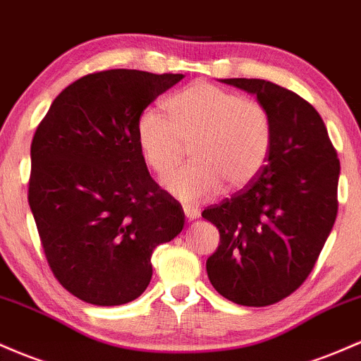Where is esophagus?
I'll return each instance as SVG.
<instances>
[{
  "instance_id": "1",
  "label": "esophagus",
  "mask_w": 361,
  "mask_h": 361,
  "mask_svg": "<svg viewBox=\"0 0 361 361\" xmlns=\"http://www.w3.org/2000/svg\"><path fill=\"white\" fill-rule=\"evenodd\" d=\"M183 212H185V216H187L188 221H195V219H199V217H200V211H199V209L190 207V205H185Z\"/></svg>"
}]
</instances>
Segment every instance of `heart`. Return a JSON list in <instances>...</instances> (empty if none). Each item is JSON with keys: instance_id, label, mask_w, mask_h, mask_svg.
I'll return each mask as SVG.
<instances>
[{"instance_id": "1", "label": "heart", "mask_w": 361, "mask_h": 361, "mask_svg": "<svg viewBox=\"0 0 361 361\" xmlns=\"http://www.w3.org/2000/svg\"><path fill=\"white\" fill-rule=\"evenodd\" d=\"M169 118L145 109L137 120V144L154 173L164 174L192 144V164L162 178L176 199L197 204L228 188L250 185L267 162L272 125L259 102L248 101L209 82H195L166 102Z\"/></svg>"}]
</instances>
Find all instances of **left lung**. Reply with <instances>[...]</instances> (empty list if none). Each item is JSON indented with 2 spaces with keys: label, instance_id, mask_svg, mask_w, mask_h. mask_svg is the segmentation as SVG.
Returning <instances> with one entry per match:
<instances>
[{
  "label": "left lung",
  "instance_id": "obj_1",
  "mask_svg": "<svg viewBox=\"0 0 361 361\" xmlns=\"http://www.w3.org/2000/svg\"><path fill=\"white\" fill-rule=\"evenodd\" d=\"M253 94L267 111L272 144L259 176L202 217L219 229L207 259L219 295L245 307H267L298 290L312 272L338 214V154L312 104L260 78H223Z\"/></svg>",
  "mask_w": 361,
  "mask_h": 361
}]
</instances>
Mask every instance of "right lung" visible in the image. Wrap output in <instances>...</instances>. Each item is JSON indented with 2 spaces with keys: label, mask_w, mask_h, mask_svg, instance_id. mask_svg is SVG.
<instances>
[{
  "label": "right lung",
  "mask_w": 361,
  "mask_h": 361,
  "mask_svg": "<svg viewBox=\"0 0 361 361\" xmlns=\"http://www.w3.org/2000/svg\"><path fill=\"white\" fill-rule=\"evenodd\" d=\"M181 73L106 70L54 99L30 145L29 205L51 271L99 307L133 302L152 277L154 248L185 214L150 178L137 120Z\"/></svg>",
  "instance_id": "right-lung-1"
}]
</instances>
